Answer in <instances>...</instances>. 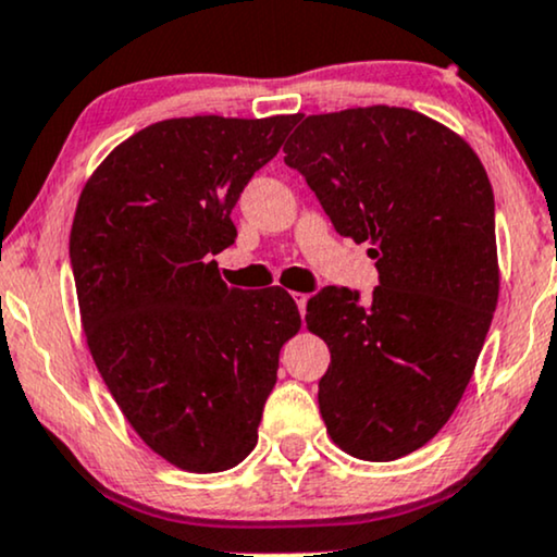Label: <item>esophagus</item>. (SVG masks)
Masks as SVG:
<instances>
[{"label": "esophagus", "instance_id": "obj_1", "mask_svg": "<svg viewBox=\"0 0 557 557\" xmlns=\"http://www.w3.org/2000/svg\"><path fill=\"white\" fill-rule=\"evenodd\" d=\"M293 298H296V306H298L300 317H306V304H308L306 293H293Z\"/></svg>", "mask_w": 557, "mask_h": 557}]
</instances>
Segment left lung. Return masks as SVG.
I'll list each match as a JSON object with an SVG mask.
<instances>
[{"label": "left lung", "mask_w": 557, "mask_h": 557, "mask_svg": "<svg viewBox=\"0 0 557 557\" xmlns=\"http://www.w3.org/2000/svg\"><path fill=\"white\" fill-rule=\"evenodd\" d=\"M298 122L285 163L379 267L368 304L337 285L308 300L306 326L332 352L319 410L350 457L394 461L446 425L491 330V181L457 132L418 111L368 106Z\"/></svg>", "instance_id": "left-lung-1"}]
</instances>
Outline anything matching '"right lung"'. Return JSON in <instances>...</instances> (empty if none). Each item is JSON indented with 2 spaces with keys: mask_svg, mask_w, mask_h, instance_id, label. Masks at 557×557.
<instances>
[{
  "mask_svg": "<svg viewBox=\"0 0 557 557\" xmlns=\"http://www.w3.org/2000/svg\"><path fill=\"white\" fill-rule=\"evenodd\" d=\"M296 116H184L113 147L70 233L79 319L98 373L147 448L223 472L257 446L280 350L300 330L283 287L238 290L212 257L231 212Z\"/></svg>",
  "mask_w": 557,
  "mask_h": 557,
  "instance_id": "obj_1",
  "label": "right lung"
}]
</instances>
